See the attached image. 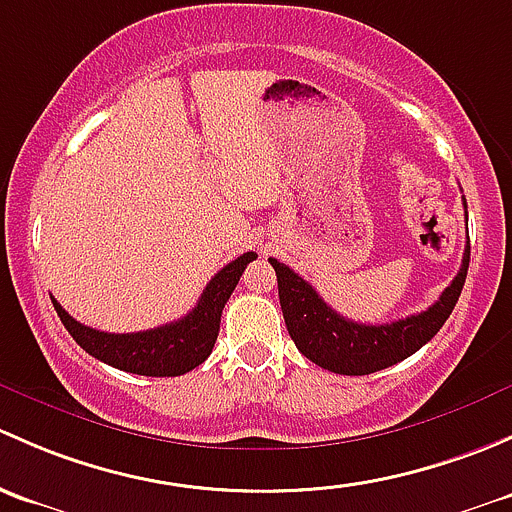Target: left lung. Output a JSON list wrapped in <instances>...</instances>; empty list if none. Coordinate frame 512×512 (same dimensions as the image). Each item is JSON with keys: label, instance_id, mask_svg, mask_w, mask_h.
Instances as JSON below:
<instances>
[{"label": "left lung", "instance_id": "obj_1", "mask_svg": "<svg viewBox=\"0 0 512 512\" xmlns=\"http://www.w3.org/2000/svg\"><path fill=\"white\" fill-rule=\"evenodd\" d=\"M466 207V199H463ZM278 278L283 318L295 347L323 370L335 374H370L407 360L424 347L449 320L453 305L463 291L471 261V241L463 251L461 271L431 308L387 325H362L335 313L308 281L278 258H268Z\"/></svg>", "mask_w": 512, "mask_h": 512}]
</instances>
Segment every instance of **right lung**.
Wrapping results in <instances>:
<instances>
[{
  "label": "right lung",
  "mask_w": 512,
  "mask_h": 512,
  "mask_svg": "<svg viewBox=\"0 0 512 512\" xmlns=\"http://www.w3.org/2000/svg\"><path fill=\"white\" fill-rule=\"evenodd\" d=\"M254 258V251H249L236 261L226 263L207 283L199 303L184 318L160 325V328L142 330V333L118 335L93 330L71 318L61 308L59 300H51H54L56 313H59L61 323L66 325L73 340L96 360L115 367V370L142 374V377H179V374L199 367L212 355L219 335L221 310H224L229 295L234 293L244 268Z\"/></svg>",
  "instance_id": "add662e5"
}]
</instances>
